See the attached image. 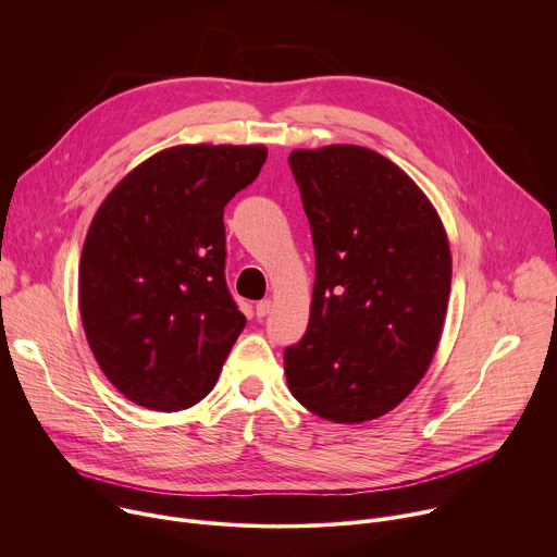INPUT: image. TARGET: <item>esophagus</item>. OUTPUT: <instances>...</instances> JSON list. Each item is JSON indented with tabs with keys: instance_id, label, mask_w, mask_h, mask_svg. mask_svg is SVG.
Instances as JSON below:
<instances>
[{
	"instance_id": "34e87169",
	"label": "esophagus",
	"mask_w": 557,
	"mask_h": 557,
	"mask_svg": "<svg viewBox=\"0 0 557 557\" xmlns=\"http://www.w3.org/2000/svg\"><path fill=\"white\" fill-rule=\"evenodd\" d=\"M271 308H273V301L271 299H262V301L256 304V314L262 320V317H267L271 312Z\"/></svg>"
}]
</instances>
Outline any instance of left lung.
I'll return each mask as SVG.
<instances>
[{
  "label": "left lung",
  "instance_id": "obj_1",
  "mask_svg": "<svg viewBox=\"0 0 557 557\" xmlns=\"http://www.w3.org/2000/svg\"><path fill=\"white\" fill-rule=\"evenodd\" d=\"M314 247L306 335L284 350L295 399L333 423L374 421L428 372L445 326L451 253L438 211L361 145L293 149Z\"/></svg>",
  "mask_w": 557,
  "mask_h": 557
}]
</instances>
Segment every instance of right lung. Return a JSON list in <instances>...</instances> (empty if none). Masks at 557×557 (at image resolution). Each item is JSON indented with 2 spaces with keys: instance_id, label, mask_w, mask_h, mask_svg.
<instances>
[{
  "instance_id": "obj_1",
  "label": "right lung",
  "mask_w": 557,
  "mask_h": 557,
  "mask_svg": "<svg viewBox=\"0 0 557 557\" xmlns=\"http://www.w3.org/2000/svg\"><path fill=\"white\" fill-rule=\"evenodd\" d=\"M264 145H176L101 202L78 262V312L108 381L136 406L178 412L211 392L247 320L224 282V207Z\"/></svg>"
}]
</instances>
